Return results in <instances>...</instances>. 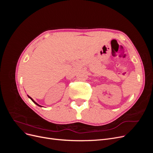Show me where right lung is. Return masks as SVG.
<instances>
[{
  "label": "right lung",
  "mask_w": 153,
  "mask_h": 153,
  "mask_svg": "<svg viewBox=\"0 0 153 153\" xmlns=\"http://www.w3.org/2000/svg\"><path fill=\"white\" fill-rule=\"evenodd\" d=\"M27 96H28V95H27ZM28 97H29V98H30V100H32V101H33V102H34V103H35V104H36V105H38V106H41V105H39V104H38V103H37L36 102V101H34V100L33 99H32V98H31V97H30L29 96H28Z\"/></svg>",
  "instance_id": "obj_1"
}]
</instances>
